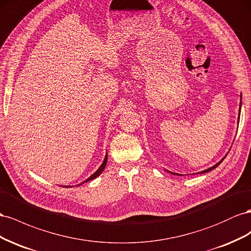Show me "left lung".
<instances>
[{
    "label": "left lung",
    "instance_id": "1",
    "mask_svg": "<svg viewBox=\"0 0 251 251\" xmlns=\"http://www.w3.org/2000/svg\"><path fill=\"white\" fill-rule=\"evenodd\" d=\"M242 97V96H241ZM241 106V105H240ZM240 110H241V107H240ZM239 120H240V113H239ZM223 160L224 159H222L219 163H217L216 164V165H214V166H212V167H210V168H208V169H206V170H204V171H201V173H200V174H205V173H208V171H210V170H212V169H214V168H217L219 165H220V164L222 163V162H223ZM169 173H170V171H169ZM170 174H173V175H177V176H181V175H178V174H175V173H170Z\"/></svg>",
    "mask_w": 251,
    "mask_h": 251
}]
</instances>
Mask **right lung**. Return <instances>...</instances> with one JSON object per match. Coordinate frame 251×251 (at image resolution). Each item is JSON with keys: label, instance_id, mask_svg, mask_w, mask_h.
<instances>
[{"label": "right lung", "instance_id": "add662e5", "mask_svg": "<svg viewBox=\"0 0 251 251\" xmlns=\"http://www.w3.org/2000/svg\"><path fill=\"white\" fill-rule=\"evenodd\" d=\"M106 164H107V153H106V155H105V159H104V162L102 163V165L101 166H100V168L96 171V173L94 174V175H91L88 178H87V180H86V181H84L83 183H85V182H88V181H90V180H94V178H96L97 176H99L100 175H101L102 173H103V170L105 169V167H106ZM82 183V184H83ZM81 185V184H80Z\"/></svg>", "mask_w": 251, "mask_h": 251}]
</instances>
